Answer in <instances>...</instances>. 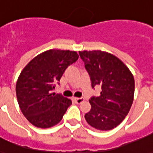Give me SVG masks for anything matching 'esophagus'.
Instances as JSON below:
<instances>
[{"mask_svg":"<svg viewBox=\"0 0 153 153\" xmlns=\"http://www.w3.org/2000/svg\"><path fill=\"white\" fill-rule=\"evenodd\" d=\"M74 100H75V101H76L78 104H81V103L84 101V98H83V97H80V98H74Z\"/></svg>","mask_w":153,"mask_h":153,"instance_id":"obj_1","label":"esophagus"}]
</instances>
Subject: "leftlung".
<instances>
[{"mask_svg": "<svg viewBox=\"0 0 153 153\" xmlns=\"http://www.w3.org/2000/svg\"><path fill=\"white\" fill-rule=\"evenodd\" d=\"M79 56L91 81L101 88L100 97L89 100L91 110L85 114L89 125L99 131H109L123 122L131 108L134 79L119 58L100 50L79 51Z\"/></svg>", "mask_w": 153, "mask_h": 153, "instance_id": "left-lung-1", "label": "left lung"}]
</instances>
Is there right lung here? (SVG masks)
Segmentation results:
<instances>
[{"label":"right lung","instance_id":"add662e5","mask_svg":"<svg viewBox=\"0 0 153 153\" xmlns=\"http://www.w3.org/2000/svg\"><path fill=\"white\" fill-rule=\"evenodd\" d=\"M78 58L74 51L50 49L34 57L22 70L17 80L16 96L21 111L32 125L49 128L61 122L72 102L52 91Z\"/></svg>","mask_w":153,"mask_h":153}]
</instances>
